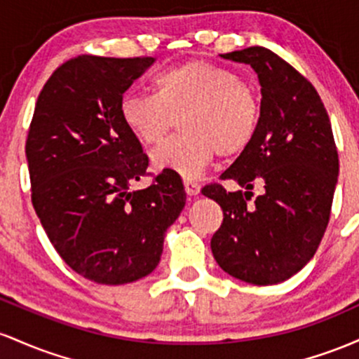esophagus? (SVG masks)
<instances>
[{"label": "esophagus", "mask_w": 359, "mask_h": 359, "mask_svg": "<svg viewBox=\"0 0 359 359\" xmlns=\"http://www.w3.org/2000/svg\"><path fill=\"white\" fill-rule=\"evenodd\" d=\"M184 191H187L188 196H196L200 193V184L195 183V181L184 180Z\"/></svg>", "instance_id": "esophagus-1"}]
</instances>
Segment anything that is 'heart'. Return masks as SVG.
<instances>
[{"label": "heart", "mask_w": 359, "mask_h": 359, "mask_svg": "<svg viewBox=\"0 0 359 359\" xmlns=\"http://www.w3.org/2000/svg\"><path fill=\"white\" fill-rule=\"evenodd\" d=\"M120 116L146 146L159 142L180 118L183 132L151 152L156 171L196 180L219 152L241 154L255 139L261 103L251 84L236 72L205 60L181 64L154 78V95L127 93Z\"/></svg>", "instance_id": "heart-1"}]
</instances>
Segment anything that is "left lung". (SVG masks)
<instances>
[{
	"instance_id": "left-lung-1",
	"label": "left lung",
	"mask_w": 359,
	"mask_h": 359,
	"mask_svg": "<svg viewBox=\"0 0 359 359\" xmlns=\"http://www.w3.org/2000/svg\"><path fill=\"white\" fill-rule=\"evenodd\" d=\"M249 64L261 84L257 132L220 178L243 190L208 184L201 193L224 210L212 252L225 273L251 285H276L312 259L329 224L339 159L319 93L264 47L222 55ZM264 193L253 202L250 190Z\"/></svg>"
}]
</instances>
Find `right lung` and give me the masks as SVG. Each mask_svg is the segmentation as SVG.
<instances>
[{
    "label": "right lung",
    "instance_id": "1",
    "mask_svg": "<svg viewBox=\"0 0 359 359\" xmlns=\"http://www.w3.org/2000/svg\"><path fill=\"white\" fill-rule=\"evenodd\" d=\"M152 57L78 55L40 91L25 154L32 203L67 266L95 283L123 285L152 273L187 193L161 172L130 190L147 169L139 139L120 116L130 84Z\"/></svg>",
    "mask_w": 359,
    "mask_h": 359
}]
</instances>
